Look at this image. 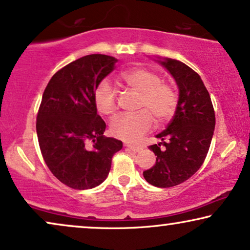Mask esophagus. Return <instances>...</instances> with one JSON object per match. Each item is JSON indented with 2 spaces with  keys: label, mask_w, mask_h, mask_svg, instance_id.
Segmentation results:
<instances>
[{
  "label": "esophagus",
  "mask_w": 250,
  "mask_h": 250,
  "mask_svg": "<svg viewBox=\"0 0 250 250\" xmlns=\"http://www.w3.org/2000/svg\"><path fill=\"white\" fill-rule=\"evenodd\" d=\"M125 147L129 149L131 151H134V153H139V151L141 150V147H139V146H134V145H131V144H126Z\"/></svg>",
  "instance_id": "34e87169"
}]
</instances>
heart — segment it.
Instances as JSON below:
<instances>
[{
  "label": "heart",
  "instance_id": "1",
  "mask_svg": "<svg viewBox=\"0 0 250 250\" xmlns=\"http://www.w3.org/2000/svg\"><path fill=\"white\" fill-rule=\"evenodd\" d=\"M122 82L139 93L137 113L121 115L113 119L110 132L115 138L133 142L140 139L153 127V113L158 122H167L173 117L178 106V92L170 83L161 80L154 71L145 67H133L121 74ZM94 105L102 116L111 117L117 111V97L109 80H103L94 93Z\"/></svg>",
  "mask_w": 250,
  "mask_h": 250
}]
</instances>
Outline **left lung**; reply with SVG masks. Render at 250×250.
Instances as JSON below:
<instances>
[{
  "label": "left lung",
  "mask_w": 250,
  "mask_h": 250,
  "mask_svg": "<svg viewBox=\"0 0 250 250\" xmlns=\"http://www.w3.org/2000/svg\"><path fill=\"white\" fill-rule=\"evenodd\" d=\"M158 62L176 80L179 100L172 121L156 135L162 141L149 146L156 163L144 171V177L153 186L167 188L189 179L203 164L216 118L209 92L195 71L171 58Z\"/></svg>",
  "instance_id": "1"
}]
</instances>
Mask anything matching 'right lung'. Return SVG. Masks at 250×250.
Listing matches in <instances>:
<instances>
[{
	"mask_svg": "<svg viewBox=\"0 0 250 250\" xmlns=\"http://www.w3.org/2000/svg\"><path fill=\"white\" fill-rule=\"evenodd\" d=\"M115 57L87 55L51 77L37 116L40 150L51 173L74 189L99 186L123 142L103 135L105 123L94 105L96 87L115 69Z\"/></svg>",
	"mask_w": 250,
	"mask_h": 250,
	"instance_id": "add662e5",
	"label": "right lung"
}]
</instances>
